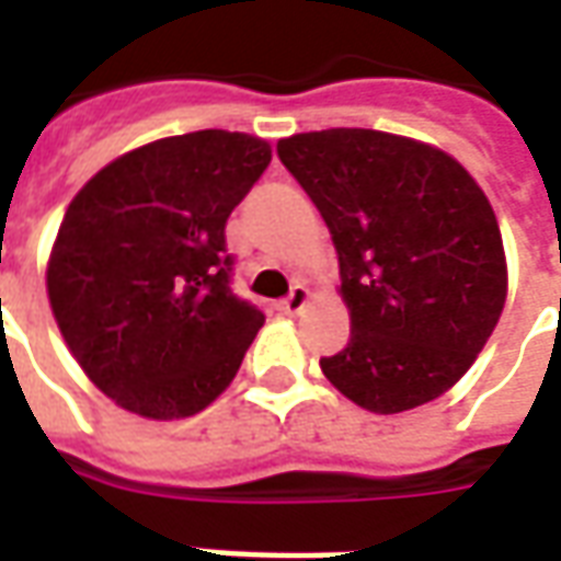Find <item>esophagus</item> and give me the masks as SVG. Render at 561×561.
I'll return each instance as SVG.
<instances>
[{
  "label": "esophagus",
  "mask_w": 561,
  "mask_h": 561,
  "mask_svg": "<svg viewBox=\"0 0 561 561\" xmlns=\"http://www.w3.org/2000/svg\"><path fill=\"white\" fill-rule=\"evenodd\" d=\"M306 300H309L306 285H294L291 294H288V297H282L276 306H279V312H285V316H297V312L306 306Z\"/></svg>",
  "instance_id": "34e87169"
}]
</instances>
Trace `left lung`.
<instances>
[{
	"label": "left lung",
	"instance_id": "1",
	"mask_svg": "<svg viewBox=\"0 0 561 561\" xmlns=\"http://www.w3.org/2000/svg\"><path fill=\"white\" fill-rule=\"evenodd\" d=\"M282 164L328 221L352 340L324 376L376 414L442 397L474 364L507 291L490 201L447 152L373 128L279 140Z\"/></svg>",
	"mask_w": 561,
	"mask_h": 561
}]
</instances>
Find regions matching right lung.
I'll list each match as a JSON object with an SVG mask.
<instances>
[{
    "label": "right lung",
    "mask_w": 561,
    "mask_h": 561,
    "mask_svg": "<svg viewBox=\"0 0 561 561\" xmlns=\"http://www.w3.org/2000/svg\"><path fill=\"white\" fill-rule=\"evenodd\" d=\"M270 144L204 128L131 149L68 204L47 264L56 324L92 385L152 421L231 385L264 324L231 288L225 225Z\"/></svg>",
    "instance_id": "right-lung-1"
}]
</instances>
